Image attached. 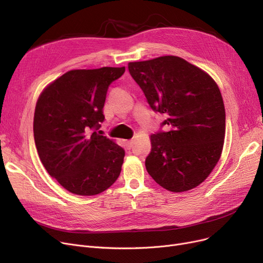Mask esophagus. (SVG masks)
I'll return each mask as SVG.
<instances>
[{
	"mask_svg": "<svg viewBox=\"0 0 263 263\" xmlns=\"http://www.w3.org/2000/svg\"><path fill=\"white\" fill-rule=\"evenodd\" d=\"M132 145H133V141H125V146H126V148L128 149H130L131 147H132Z\"/></svg>",
	"mask_w": 263,
	"mask_h": 263,
	"instance_id": "obj_1",
	"label": "esophagus"
}]
</instances>
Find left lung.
<instances>
[{"mask_svg": "<svg viewBox=\"0 0 263 263\" xmlns=\"http://www.w3.org/2000/svg\"><path fill=\"white\" fill-rule=\"evenodd\" d=\"M129 71L152 107L164 114L170 131L151 135L145 160L160 186L180 193L198 186L220 159L226 109L215 80L178 56L129 63Z\"/></svg>", "mask_w": 263, "mask_h": 263, "instance_id": "8db88e82", "label": "left lung"}]
</instances>
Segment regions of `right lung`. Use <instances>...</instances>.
<instances>
[{
    "label": "right lung",
    "instance_id": "1",
    "mask_svg": "<svg viewBox=\"0 0 263 263\" xmlns=\"http://www.w3.org/2000/svg\"><path fill=\"white\" fill-rule=\"evenodd\" d=\"M124 67L78 69L48 84L36 102L33 134L48 174L70 193L97 195L118 179L124 149L97 132L110 83Z\"/></svg>",
    "mask_w": 263,
    "mask_h": 263
}]
</instances>
